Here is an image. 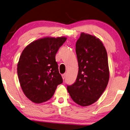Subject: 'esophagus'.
Returning <instances> with one entry per match:
<instances>
[{
	"instance_id": "1",
	"label": "esophagus",
	"mask_w": 130,
	"mask_h": 130,
	"mask_svg": "<svg viewBox=\"0 0 130 130\" xmlns=\"http://www.w3.org/2000/svg\"><path fill=\"white\" fill-rule=\"evenodd\" d=\"M61 76H62V78H63V80H64V78H66V74H62V75H61Z\"/></svg>"
}]
</instances>
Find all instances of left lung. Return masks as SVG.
<instances>
[{
  "label": "left lung",
  "mask_w": 130,
  "mask_h": 130,
  "mask_svg": "<svg viewBox=\"0 0 130 130\" xmlns=\"http://www.w3.org/2000/svg\"><path fill=\"white\" fill-rule=\"evenodd\" d=\"M78 71L67 91L73 101L82 107L93 104L104 91L110 78L108 57L100 39L84 32L76 44Z\"/></svg>",
  "instance_id": "1"
}]
</instances>
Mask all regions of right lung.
Returning <instances> with one entry per match:
<instances>
[{
	"label": "right lung",
	"instance_id": "1",
	"mask_svg": "<svg viewBox=\"0 0 130 130\" xmlns=\"http://www.w3.org/2000/svg\"><path fill=\"white\" fill-rule=\"evenodd\" d=\"M67 37H46L28 44L18 63V75L24 95L35 103L48 101L63 83L56 54Z\"/></svg>",
	"mask_w": 130,
	"mask_h": 130
}]
</instances>
